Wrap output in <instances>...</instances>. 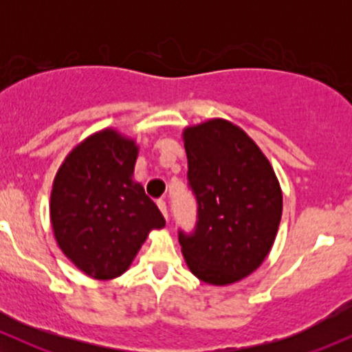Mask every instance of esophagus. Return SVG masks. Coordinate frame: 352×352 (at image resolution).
<instances>
[{"label": "esophagus", "instance_id": "obj_1", "mask_svg": "<svg viewBox=\"0 0 352 352\" xmlns=\"http://www.w3.org/2000/svg\"><path fill=\"white\" fill-rule=\"evenodd\" d=\"M157 207H159L160 212H162V215L165 217V220L168 221V212H167V205H165L164 200H159L157 201Z\"/></svg>", "mask_w": 352, "mask_h": 352}]
</instances>
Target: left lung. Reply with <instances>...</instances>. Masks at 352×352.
Segmentation results:
<instances>
[{"instance_id": "left-lung-1", "label": "left lung", "mask_w": 352, "mask_h": 352, "mask_svg": "<svg viewBox=\"0 0 352 352\" xmlns=\"http://www.w3.org/2000/svg\"><path fill=\"white\" fill-rule=\"evenodd\" d=\"M182 137L199 204L195 232L179 233L182 254L200 281L232 285L272 250L283 213L280 182L261 148L230 120L188 125Z\"/></svg>"}]
</instances>
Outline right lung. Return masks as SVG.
I'll list each match as a JSON object with an SVG mask.
<instances>
[{
  "label": "right lung",
  "mask_w": 352,
  "mask_h": 352,
  "mask_svg": "<svg viewBox=\"0 0 352 352\" xmlns=\"http://www.w3.org/2000/svg\"><path fill=\"white\" fill-rule=\"evenodd\" d=\"M139 145L117 129L76 145L52 182L50 215L56 243L94 280L129 270L152 230L165 227L157 205L134 180Z\"/></svg>",
  "instance_id": "add662e5"
}]
</instances>
